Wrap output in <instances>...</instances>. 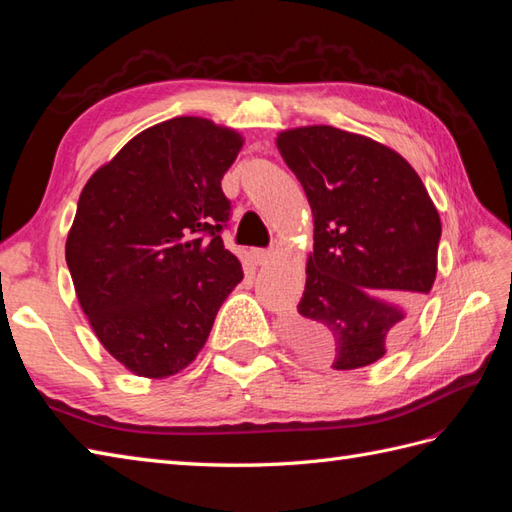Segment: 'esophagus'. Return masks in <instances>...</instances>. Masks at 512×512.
Listing matches in <instances>:
<instances>
[{
    "label": "esophagus",
    "mask_w": 512,
    "mask_h": 512,
    "mask_svg": "<svg viewBox=\"0 0 512 512\" xmlns=\"http://www.w3.org/2000/svg\"><path fill=\"white\" fill-rule=\"evenodd\" d=\"M250 259H253L257 266H264V264H268V259H270V250H266V248H250Z\"/></svg>",
    "instance_id": "obj_1"
}]
</instances>
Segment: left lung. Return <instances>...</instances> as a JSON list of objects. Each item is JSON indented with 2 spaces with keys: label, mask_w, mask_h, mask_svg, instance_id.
<instances>
[{
  "label": "left lung",
  "mask_w": 512,
  "mask_h": 512,
  "mask_svg": "<svg viewBox=\"0 0 512 512\" xmlns=\"http://www.w3.org/2000/svg\"><path fill=\"white\" fill-rule=\"evenodd\" d=\"M314 217L306 292L286 323L303 356L332 369L383 358L438 273L440 215L398 151L330 125L277 134Z\"/></svg>",
  "instance_id": "1"
}]
</instances>
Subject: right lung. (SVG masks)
I'll use <instances>...</instances> for the list:
<instances>
[{
    "label": "right lung",
    "instance_id": "add662e5",
    "mask_svg": "<svg viewBox=\"0 0 512 512\" xmlns=\"http://www.w3.org/2000/svg\"><path fill=\"white\" fill-rule=\"evenodd\" d=\"M242 145L231 127L178 116L134 136L81 191L65 262L96 339L136 376L191 365L244 279L220 235L222 178Z\"/></svg>",
    "mask_w": 512,
    "mask_h": 512
}]
</instances>
